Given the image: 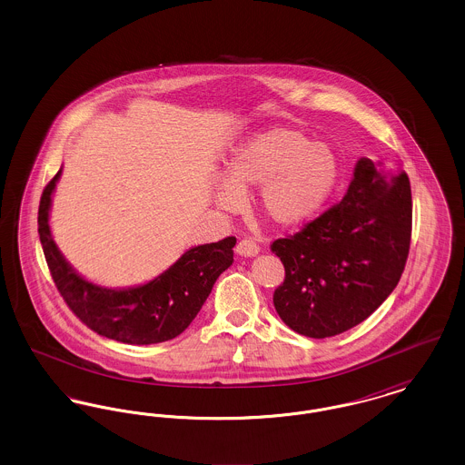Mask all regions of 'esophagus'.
Masks as SVG:
<instances>
[{
	"label": "esophagus",
	"mask_w": 465,
	"mask_h": 465,
	"mask_svg": "<svg viewBox=\"0 0 465 465\" xmlns=\"http://www.w3.org/2000/svg\"><path fill=\"white\" fill-rule=\"evenodd\" d=\"M235 251H237V254H239V256H243V258H252V256H256V254L260 252V247H258V243L254 242V241L242 239L241 242L237 243Z\"/></svg>",
	"instance_id": "esophagus-1"
}]
</instances>
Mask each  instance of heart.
<instances>
[{
	"label": "heart",
	"mask_w": 465,
	"mask_h": 465,
	"mask_svg": "<svg viewBox=\"0 0 465 465\" xmlns=\"http://www.w3.org/2000/svg\"><path fill=\"white\" fill-rule=\"evenodd\" d=\"M340 174V156L331 144L310 141L291 127H272L252 135L228 160L214 202L222 211L241 213L243 193L260 188V213L275 226L294 228L326 207Z\"/></svg>",
	"instance_id": "b5f03b06"
}]
</instances>
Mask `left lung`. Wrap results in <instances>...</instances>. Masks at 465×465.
<instances>
[{
  "label": "left lung",
  "instance_id": "left-lung-1",
  "mask_svg": "<svg viewBox=\"0 0 465 465\" xmlns=\"http://www.w3.org/2000/svg\"><path fill=\"white\" fill-rule=\"evenodd\" d=\"M411 241L406 173L359 158L340 203L272 243L286 279L273 292L292 331L328 338L368 319L398 286Z\"/></svg>",
  "mask_w": 465,
  "mask_h": 465
}]
</instances>
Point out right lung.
<instances>
[{
  "label": "right lung",
  "mask_w": 465,
  "mask_h": 465,
  "mask_svg": "<svg viewBox=\"0 0 465 465\" xmlns=\"http://www.w3.org/2000/svg\"><path fill=\"white\" fill-rule=\"evenodd\" d=\"M63 169L45 186L38 233L52 279L67 307L92 331L131 345H152L176 338L197 317L214 282L233 263L235 237L188 249L174 265L146 284L103 288L69 265L50 232V207Z\"/></svg>",
  "instance_id": "obj_1"
}]
</instances>
